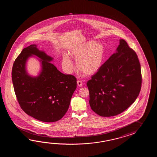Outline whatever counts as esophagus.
Segmentation results:
<instances>
[{"label":"esophagus","instance_id":"obj_1","mask_svg":"<svg viewBox=\"0 0 157 157\" xmlns=\"http://www.w3.org/2000/svg\"><path fill=\"white\" fill-rule=\"evenodd\" d=\"M77 85L79 87L82 86V82L80 80H78L77 81Z\"/></svg>","mask_w":157,"mask_h":157}]
</instances>
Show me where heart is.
<instances>
[{
  "instance_id": "1",
  "label": "heart",
  "mask_w": 157,
  "mask_h": 157,
  "mask_svg": "<svg viewBox=\"0 0 157 157\" xmlns=\"http://www.w3.org/2000/svg\"><path fill=\"white\" fill-rule=\"evenodd\" d=\"M68 54L76 60V66L78 70L86 75H92L98 72L102 65L104 47L100 43L90 40L72 48ZM62 66L68 74L74 70L72 61L68 55L64 54L62 57Z\"/></svg>"
}]
</instances>
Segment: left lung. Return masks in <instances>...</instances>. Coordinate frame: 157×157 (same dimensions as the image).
Returning <instances> with one entry per match:
<instances>
[{"mask_svg":"<svg viewBox=\"0 0 157 157\" xmlns=\"http://www.w3.org/2000/svg\"><path fill=\"white\" fill-rule=\"evenodd\" d=\"M141 81L136 54L120 39L116 52L87 82L91 109L102 117L121 113L136 99Z\"/></svg>","mask_w":157,"mask_h":157,"instance_id":"obj_1","label":"left lung"}]
</instances>
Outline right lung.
Here are the masks:
<instances>
[{
    "label": "right lung",
    "mask_w": 157,
    "mask_h": 157,
    "mask_svg": "<svg viewBox=\"0 0 157 157\" xmlns=\"http://www.w3.org/2000/svg\"><path fill=\"white\" fill-rule=\"evenodd\" d=\"M37 47L32 44L24 48L14 61L12 71L14 90L26 113L42 122H54L67 112L77 80L57 70L51 63L53 58ZM30 57L36 58L40 63L36 76L31 75L26 70Z\"/></svg>",
    "instance_id": "obj_1"
}]
</instances>
